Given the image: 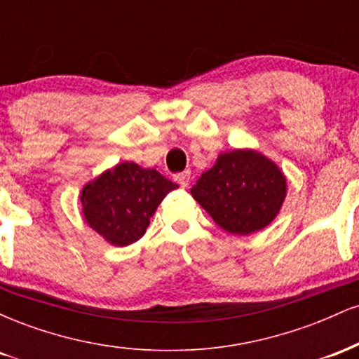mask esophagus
<instances>
[{
  "instance_id": "esophagus-1",
  "label": "esophagus",
  "mask_w": 359,
  "mask_h": 359,
  "mask_svg": "<svg viewBox=\"0 0 359 359\" xmlns=\"http://www.w3.org/2000/svg\"><path fill=\"white\" fill-rule=\"evenodd\" d=\"M175 180L179 182L180 187L185 189L189 184H191V172H182V174H177Z\"/></svg>"
}]
</instances>
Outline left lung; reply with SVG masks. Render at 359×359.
Segmentation results:
<instances>
[{"instance_id": "left-lung-1", "label": "left lung", "mask_w": 359, "mask_h": 359, "mask_svg": "<svg viewBox=\"0 0 359 359\" xmlns=\"http://www.w3.org/2000/svg\"><path fill=\"white\" fill-rule=\"evenodd\" d=\"M191 194L224 231L246 236L277 217L287 196V179L269 156L236 148L219 154Z\"/></svg>"}]
</instances>
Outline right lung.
<instances>
[{
  "label": "right lung",
  "instance_id": "add662e5",
  "mask_svg": "<svg viewBox=\"0 0 359 359\" xmlns=\"http://www.w3.org/2000/svg\"><path fill=\"white\" fill-rule=\"evenodd\" d=\"M177 187L155 168L121 162L82 187V216L113 246H128L145 234L158 204Z\"/></svg>",
  "mask_w": 359,
  "mask_h": 359
}]
</instances>
